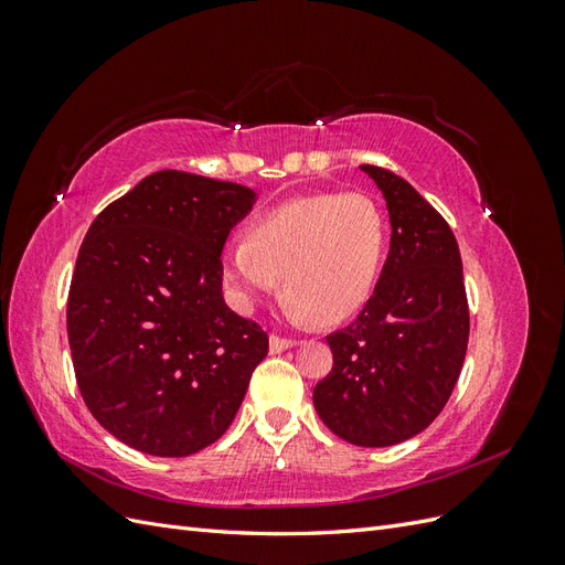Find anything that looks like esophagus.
<instances>
[{
  "instance_id": "34e87169",
  "label": "esophagus",
  "mask_w": 565,
  "mask_h": 565,
  "mask_svg": "<svg viewBox=\"0 0 565 565\" xmlns=\"http://www.w3.org/2000/svg\"><path fill=\"white\" fill-rule=\"evenodd\" d=\"M292 347H297V341H292V339H285V337H278V334H273V337H270V353H282V351L292 349Z\"/></svg>"
}]
</instances>
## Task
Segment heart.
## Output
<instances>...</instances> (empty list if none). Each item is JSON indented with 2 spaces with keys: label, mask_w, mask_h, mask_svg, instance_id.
Instances as JSON below:
<instances>
[{
  "label": "heart",
  "mask_w": 565,
  "mask_h": 565,
  "mask_svg": "<svg viewBox=\"0 0 565 565\" xmlns=\"http://www.w3.org/2000/svg\"><path fill=\"white\" fill-rule=\"evenodd\" d=\"M386 235V216L365 193L303 195L262 214L249 237H233L221 254V276L243 311L282 276L289 320L341 322L370 299Z\"/></svg>",
  "instance_id": "heart-1"
}]
</instances>
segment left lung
<instances>
[{
    "label": "left lung",
    "instance_id": "1",
    "mask_svg": "<svg viewBox=\"0 0 565 565\" xmlns=\"http://www.w3.org/2000/svg\"><path fill=\"white\" fill-rule=\"evenodd\" d=\"M361 169L386 200L391 249L363 311L328 337L334 365L313 405L339 438L386 448L446 407L465 365L469 306L448 221L388 169Z\"/></svg>",
    "mask_w": 565,
    "mask_h": 565
}]
</instances>
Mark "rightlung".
I'll list each match as a JSON object with an SVG mask.
<instances>
[{"label":"right lung","mask_w":565,"mask_h":565,"mask_svg":"<svg viewBox=\"0 0 565 565\" xmlns=\"http://www.w3.org/2000/svg\"><path fill=\"white\" fill-rule=\"evenodd\" d=\"M247 185L164 169L110 202L79 247L67 341L84 403L125 446L188 457L231 426L268 334L221 295Z\"/></svg>","instance_id":"1"}]
</instances>
